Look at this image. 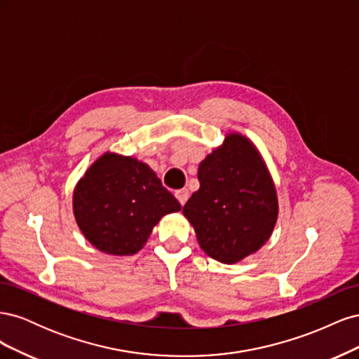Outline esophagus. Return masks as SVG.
Segmentation results:
<instances>
[{
	"label": "esophagus",
	"mask_w": 359,
	"mask_h": 359,
	"mask_svg": "<svg viewBox=\"0 0 359 359\" xmlns=\"http://www.w3.org/2000/svg\"><path fill=\"white\" fill-rule=\"evenodd\" d=\"M175 196H177V199L180 201V203L184 205V203L187 202V199H189V190H187V189L177 190V191H175Z\"/></svg>",
	"instance_id": "obj_1"
}]
</instances>
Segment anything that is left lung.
Returning <instances> with one entry per match:
<instances>
[{"label": "left lung", "mask_w": 359, "mask_h": 359, "mask_svg": "<svg viewBox=\"0 0 359 359\" xmlns=\"http://www.w3.org/2000/svg\"><path fill=\"white\" fill-rule=\"evenodd\" d=\"M198 180L182 214L203 252L227 265L257 252L274 231L278 201L256 147L240 133L226 135L201 161Z\"/></svg>", "instance_id": "obj_1"}]
</instances>
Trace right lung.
<instances>
[{"mask_svg": "<svg viewBox=\"0 0 359 359\" xmlns=\"http://www.w3.org/2000/svg\"><path fill=\"white\" fill-rule=\"evenodd\" d=\"M180 210L153 169L114 153L97 158L73 193L79 229L95 248L114 256L137 253L161 217Z\"/></svg>", "mask_w": 359, "mask_h": 359, "instance_id": "right-lung-1", "label": "right lung"}]
</instances>
